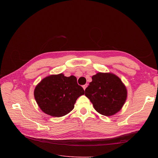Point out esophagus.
Segmentation results:
<instances>
[{
    "instance_id": "34e87169",
    "label": "esophagus",
    "mask_w": 158,
    "mask_h": 158,
    "mask_svg": "<svg viewBox=\"0 0 158 158\" xmlns=\"http://www.w3.org/2000/svg\"><path fill=\"white\" fill-rule=\"evenodd\" d=\"M87 86H88V84H85V85H83V86H82V87H83L84 89L85 90V88H87Z\"/></svg>"
}]
</instances>
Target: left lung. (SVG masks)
I'll return each instance as SVG.
<instances>
[{"label": "left lung", "mask_w": 158, "mask_h": 158, "mask_svg": "<svg viewBox=\"0 0 158 158\" xmlns=\"http://www.w3.org/2000/svg\"><path fill=\"white\" fill-rule=\"evenodd\" d=\"M85 89V95L99 114L112 116L123 107L127 89L120 78L111 73H98Z\"/></svg>", "instance_id": "1"}]
</instances>
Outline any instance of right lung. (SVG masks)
I'll list each match as a JSON object with an SVG mask.
<instances>
[{
  "label": "right lung",
  "instance_id": "right-lung-1",
  "mask_svg": "<svg viewBox=\"0 0 158 158\" xmlns=\"http://www.w3.org/2000/svg\"><path fill=\"white\" fill-rule=\"evenodd\" d=\"M84 94L74 76L51 74L41 80L34 89V98L43 112L52 117H60L74 107L76 99Z\"/></svg>",
  "mask_w": 158,
  "mask_h": 158
}]
</instances>
